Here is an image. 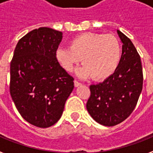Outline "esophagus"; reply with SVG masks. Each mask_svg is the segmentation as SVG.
<instances>
[{
  "label": "esophagus",
  "instance_id": "esophagus-1",
  "mask_svg": "<svg viewBox=\"0 0 153 153\" xmlns=\"http://www.w3.org/2000/svg\"><path fill=\"white\" fill-rule=\"evenodd\" d=\"M80 85H81V83H79L77 80H76V79L74 80V86H75L76 87H78V86H80Z\"/></svg>",
  "mask_w": 153,
  "mask_h": 153
}]
</instances>
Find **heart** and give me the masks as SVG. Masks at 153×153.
Segmentation results:
<instances>
[{"instance_id":"b5f03b06","label":"heart","mask_w":153,"mask_h":153,"mask_svg":"<svg viewBox=\"0 0 153 153\" xmlns=\"http://www.w3.org/2000/svg\"><path fill=\"white\" fill-rule=\"evenodd\" d=\"M122 55L120 41L115 36L86 32L74 36L68 47H59L55 56L60 66L68 72L82 59L84 64L76 70L80 78L93 76L95 80L109 77L116 71Z\"/></svg>"}]
</instances>
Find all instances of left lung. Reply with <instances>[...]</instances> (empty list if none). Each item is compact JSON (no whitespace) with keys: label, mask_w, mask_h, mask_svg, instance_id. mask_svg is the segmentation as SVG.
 Instances as JSON below:
<instances>
[{"label":"left lung","mask_w":153,"mask_h":153,"mask_svg":"<svg viewBox=\"0 0 153 153\" xmlns=\"http://www.w3.org/2000/svg\"><path fill=\"white\" fill-rule=\"evenodd\" d=\"M123 43L122 55L116 71L103 82L90 85L86 109L96 122L105 126L122 123L132 113L143 90V68L136 47L117 30Z\"/></svg>","instance_id":"left-lung-1"}]
</instances>
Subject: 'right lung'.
Segmentation results:
<instances>
[{"label": "right lung", "mask_w": 153, "mask_h": 153, "mask_svg": "<svg viewBox=\"0 0 153 153\" xmlns=\"http://www.w3.org/2000/svg\"><path fill=\"white\" fill-rule=\"evenodd\" d=\"M62 35L49 27L33 30L19 40L10 62L12 100L21 117L40 128L60 120L74 87L55 56Z\"/></svg>", "instance_id": "add662e5"}]
</instances>
